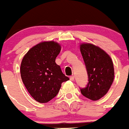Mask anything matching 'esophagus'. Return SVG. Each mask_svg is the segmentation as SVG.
Masks as SVG:
<instances>
[{
  "label": "esophagus",
  "mask_w": 129,
  "mask_h": 129,
  "mask_svg": "<svg viewBox=\"0 0 129 129\" xmlns=\"http://www.w3.org/2000/svg\"><path fill=\"white\" fill-rule=\"evenodd\" d=\"M70 80H71V81H74V76H70Z\"/></svg>",
  "instance_id": "1"
}]
</instances>
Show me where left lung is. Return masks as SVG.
Returning <instances> with one entry per match:
<instances>
[{"mask_svg": "<svg viewBox=\"0 0 129 129\" xmlns=\"http://www.w3.org/2000/svg\"><path fill=\"white\" fill-rule=\"evenodd\" d=\"M89 82L81 89L83 96L92 101H98L109 91L114 79V64L107 53L98 46L89 43L80 44Z\"/></svg>", "mask_w": 129, "mask_h": 129, "instance_id": "8db88e82", "label": "left lung"}]
</instances>
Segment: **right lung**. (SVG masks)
Masks as SVG:
<instances>
[{
    "label": "right lung",
    "instance_id": "1",
    "mask_svg": "<svg viewBox=\"0 0 129 129\" xmlns=\"http://www.w3.org/2000/svg\"><path fill=\"white\" fill-rule=\"evenodd\" d=\"M60 49L61 46L56 42H42L30 48L22 59V81L37 102L51 101L59 93L62 82L69 80L55 62Z\"/></svg>",
    "mask_w": 129,
    "mask_h": 129
}]
</instances>
